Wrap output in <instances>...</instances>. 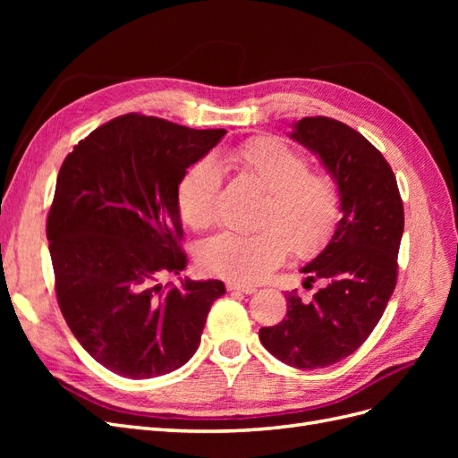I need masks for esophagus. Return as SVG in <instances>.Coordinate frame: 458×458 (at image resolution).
Wrapping results in <instances>:
<instances>
[{
    "label": "esophagus",
    "mask_w": 458,
    "mask_h": 458,
    "mask_svg": "<svg viewBox=\"0 0 458 458\" xmlns=\"http://www.w3.org/2000/svg\"><path fill=\"white\" fill-rule=\"evenodd\" d=\"M227 290H239V293H244V294H254L256 286L241 284V283H227Z\"/></svg>",
    "instance_id": "obj_1"
}]
</instances>
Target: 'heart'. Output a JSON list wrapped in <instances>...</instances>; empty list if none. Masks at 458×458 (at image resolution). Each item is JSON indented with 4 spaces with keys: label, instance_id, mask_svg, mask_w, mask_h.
I'll list each match as a JSON object with an SVG mask.
<instances>
[{
    "label": "heart",
    "instance_id": "b5f03b06",
    "mask_svg": "<svg viewBox=\"0 0 458 458\" xmlns=\"http://www.w3.org/2000/svg\"><path fill=\"white\" fill-rule=\"evenodd\" d=\"M221 164L266 191L252 234L221 233L202 248V266L217 276L254 283L288 254H310L323 246L340 219V189L325 170L310 168V158L279 137H256L229 148ZM219 168L212 160L192 164L177 185V206L192 229L216 217Z\"/></svg>",
    "mask_w": 458,
    "mask_h": 458
}]
</instances>
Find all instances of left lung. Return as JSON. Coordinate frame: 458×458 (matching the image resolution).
I'll use <instances>...</instances> for the list:
<instances>
[{
    "label": "left lung",
    "instance_id": "left-lung-1",
    "mask_svg": "<svg viewBox=\"0 0 458 458\" xmlns=\"http://www.w3.org/2000/svg\"><path fill=\"white\" fill-rule=\"evenodd\" d=\"M294 141L318 155L340 189L342 219L301 273L321 281L310 301L286 294V317L259 328L269 353L296 369H323L352 355L378 325L397 283L405 216L395 175L357 130L327 116L296 122Z\"/></svg>",
    "mask_w": 458,
    "mask_h": 458
}]
</instances>
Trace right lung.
I'll use <instances>...</instances> for the list:
<instances>
[{
	"label": "right lung",
	"mask_w": 458,
	"mask_h": 458,
	"mask_svg": "<svg viewBox=\"0 0 458 458\" xmlns=\"http://www.w3.org/2000/svg\"><path fill=\"white\" fill-rule=\"evenodd\" d=\"M225 130L123 114L93 130L61 165L47 216L55 293L97 363L133 380L195 355L221 281L160 284L187 266L177 185Z\"/></svg>",
	"instance_id": "add662e5"
}]
</instances>
